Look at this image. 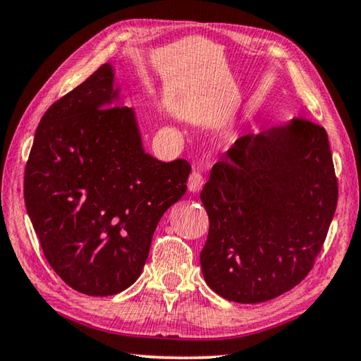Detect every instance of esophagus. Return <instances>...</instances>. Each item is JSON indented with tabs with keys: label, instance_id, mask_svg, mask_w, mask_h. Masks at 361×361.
Returning a JSON list of instances; mask_svg holds the SVG:
<instances>
[{
	"label": "esophagus",
	"instance_id": "obj_1",
	"mask_svg": "<svg viewBox=\"0 0 361 361\" xmlns=\"http://www.w3.org/2000/svg\"><path fill=\"white\" fill-rule=\"evenodd\" d=\"M204 186V176L197 170H192V173L188 178V189L191 192H199Z\"/></svg>",
	"mask_w": 361,
	"mask_h": 361
}]
</instances>
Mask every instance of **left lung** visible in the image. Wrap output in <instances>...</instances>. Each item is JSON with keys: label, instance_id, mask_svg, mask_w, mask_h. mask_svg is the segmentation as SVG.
Wrapping results in <instances>:
<instances>
[{"label": "left lung", "instance_id": "1", "mask_svg": "<svg viewBox=\"0 0 361 361\" xmlns=\"http://www.w3.org/2000/svg\"><path fill=\"white\" fill-rule=\"evenodd\" d=\"M200 199L210 219L200 252L207 285L242 304L283 295L312 269L338 204L326 130L293 119L239 138Z\"/></svg>", "mask_w": 361, "mask_h": 361}]
</instances>
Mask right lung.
I'll return each instance as SVG.
<instances>
[{"label":"right lung","instance_id":"right-lung-1","mask_svg":"<svg viewBox=\"0 0 361 361\" xmlns=\"http://www.w3.org/2000/svg\"><path fill=\"white\" fill-rule=\"evenodd\" d=\"M111 63L47 109L25 167L28 216L51 267L73 290L111 296L135 282L152 234L185 195L191 166L145 151Z\"/></svg>","mask_w":361,"mask_h":361}]
</instances>
